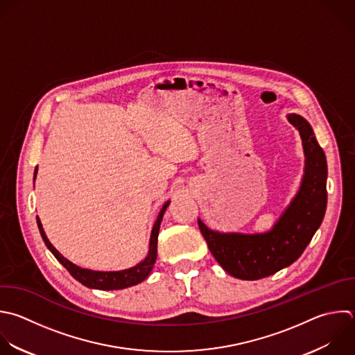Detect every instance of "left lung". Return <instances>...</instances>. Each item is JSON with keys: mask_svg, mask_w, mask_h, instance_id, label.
I'll return each mask as SVG.
<instances>
[{"mask_svg": "<svg viewBox=\"0 0 355 355\" xmlns=\"http://www.w3.org/2000/svg\"><path fill=\"white\" fill-rule=\"evenodd\" d=\"M298 130L305 157L304 175L294 198L270 230L262 233L218 232L200 218L198 226L211 254L225 272L243 280H258L290 266L300 258L320 226L327 202L326 157L306 119L288 114Z\"/></svg>", "mask_w": 355, "mask_h": 355, "instance_id": "obj_1", "label": "left lung"}]
</instances>
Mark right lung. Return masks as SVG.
Segmentation results:
<instances>
[{
	"mask_svg": "<svg viewBox=\"0 0 355 355\" xmlns=\"http://www.w3.org/2000/svg\"><path fill=\"white\" fill-rule=\"evenodd\" d=\"M37 176V166L35 169V175H33V180H36ZM171 201H166L162 207V209L158 214V218L153 226L151 230V236H150V247H148V254L147 257L139 262L137 265L129 268V269H123V270H108V272H103V270H92V269H85L80 268L75 263H72L71 261H68L47 239L46 232L43 229V225L37 216V226L40 230V234L43 237V241L46 243L47 248L54 254V257L67 268V270L78 280L80 282L83 286L89 287V288H97V290H121V288H126L130 286H136L139 283H141L144 279L148 277V275L151 273L155 259H157V243H158V233H159V226L164 218V214L168 208Z\"/></svg>",
	"mask_w": 355,
	"mask_h": 355,
	"instance_id": "obj_1",
	"label": "right lung"
}]
</instances>
